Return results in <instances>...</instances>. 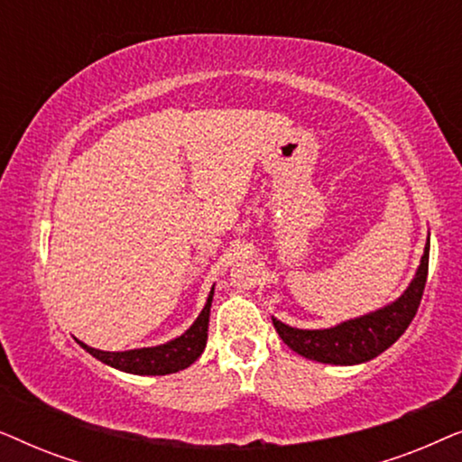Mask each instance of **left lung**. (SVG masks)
I'll list each match as a JSON object with an SVG mask.
<instances>
[{"label": "left lung", "instance_id": "obj_1", "mask_svg": "<svg viewBox=\"0 0 462 462\" xmlns=\"http://www.w3.org/2000/svg\"><path fill=\"white\" fill-rule=\"evenodd\" d=\"M429 271V237L422 252L420 264L416 269L412 282L397 296L393 302L376 311H370L359 318L340 321L332 328L321 330H302L292 328L273 318V326L283 343L299 356L313 359L319 364L332 365H356L381 356L397 338L406 332L410 321L419 311L422 290L427 283Z\"/></svg>", "mask_w": 462, "mask_h": 462}]
</instances>
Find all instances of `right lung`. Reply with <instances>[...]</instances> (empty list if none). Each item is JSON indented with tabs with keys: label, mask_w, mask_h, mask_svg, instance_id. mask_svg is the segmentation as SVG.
<instances>
[{
	"label": "right lung",
	"mask_w": 462,
	"mask_h": 462,
	"mask_svg": "<svg viewBox=\"0 0 462 462\" xmlns=\"http://www.w3.org/2000/svg\"><path fill=\"white\" fill-rule=\"evenodd\" d=\"M214 286L208 294L206 305L193 321L191 328L163 345L155 346H143V349H130V351H100L94 346H88L86 343H78L90 353L92 357L100 359V362L111 365V368L128 372V374H141V376H163L172 374V372L185 370L198 359L206 349L208 343V324H210V307H212Z\"/></svg>",
	"instance_id": "obj_1"
}]
</instances>
